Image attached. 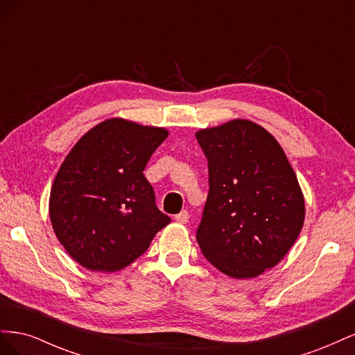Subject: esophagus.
I'll use <instances>...</instances> for the list:
<instances>
[{"label":"esophagus","mask_w":355,"mask_h":355,"mask_svg":"<svg viewBox=\"0 0 355 355\" xmlns=\"http://www.w3.org/2000/svg\"><path fill=\"white\" fill-rule=\"evenodd\" d=\"M189 219V213L187 210H182L180 213H178L175 216V220L179 223H187Z\"/></svg>","instance_id":"34e87169"}]
</instances>
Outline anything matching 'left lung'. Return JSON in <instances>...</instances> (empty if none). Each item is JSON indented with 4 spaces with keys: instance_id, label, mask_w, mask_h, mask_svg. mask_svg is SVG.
I'll use <instances>...</instances> for the list:
<instances>
[{
    "instance_id": "obj_1",
    "label": "left lung",
    "mask_w": 355,
    "mask_h": 355,
    "mask_svg": "<svg viewBox=\"0 0 355 355\" xmlns=\"http://www.w3.org/2000/svg\"><path fill=\"white\" fill-rule=\"evenodd\" d=\"M196 137L209 164L200 249L230 277L261 275L283 259L304 227L295 171L275 137L249 120L204 128Z\"/></svg>"
}]
</instances>
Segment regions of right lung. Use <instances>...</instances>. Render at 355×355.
<instances>
[{"instance_id":"add662e5","label":"right lung","mask_w":355,"mask_h":355,"mask_svg":"<svg viewBox=\"0 0 355 355\" xmlns=\"http://www.w3.org/2000/svg\"><path fill=\"white\" fill-rule=\"evenodd\" d=\"M163 127L111 118L85 133L50 192V220L69 256L90 271L115 272L144 254L170 223L144 176L164 142Z\"/></svg>"}]
</instances>
